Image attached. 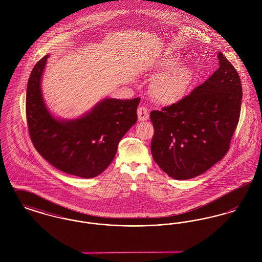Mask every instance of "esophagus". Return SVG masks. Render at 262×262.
Here are the masks:
<instances>
[{
    "label": "esophagus",
    "mask_w": 262,
    "mask_h": 262,
    "mask_svg": "<svg viewBox=\"0 0 262 262\" xmlns=\"http://www.w3.org/2000/svg\"><path fill=\"white\" fill-rule=\"evenodd\" d=\"M137 118H138V121H139V122L148 120V118H149L148 110H147L145 107H143V106L139 107V108L137 109Z\"/></svg>",
    "instance_id": "1"
}]
</instances>
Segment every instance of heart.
Segmentation results:
<instances>
[{
    "label": "heart",
    "instance_id": "b5f03b06",
    "mask_svg": "<svg viewBox=\"0 0 262 262\" xmlns=\"http://www.w3.org/2000/svg\"><path fill=\"white\" fill-rule=\"evenodd\" d=\"M182 59L177 55H166L155 66L158 72L150 92L154 99L163 105H172L183 99L194 78V71L188 64H180Z\"/></svg>",
    "mask_w": 262,
    "mask_h": 262
}]
</instances>
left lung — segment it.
Listing matches in <instances>:
<instances>
[{"instance_id":"obj_1","label":"left lung","mask_w":262,"mask_h":262,"mask_svg":"<svg viewBox=\"0 0 262 262\" xmlns=\"http://www.w3.org/2000/svg\"><path fill=\"white\" fill-rule=\"evenodd\" d=\"M218 61V70L189 95L162 111L150 113L152 157L176 180L203 174L230 148L243 89L236 69L221 52Z\"/></svg>"}]
</instances>
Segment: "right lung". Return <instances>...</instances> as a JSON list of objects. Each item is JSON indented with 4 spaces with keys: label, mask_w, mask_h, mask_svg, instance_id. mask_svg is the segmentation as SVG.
I'll return each mask as SVG.
<instances>
[{
    "label": "right lung",
    "mask_w": 262,
    "mask_h": 262,
    "mask_svg": "<svg viewBox=\"0 0 262 262\" xmlns=\"http://www.w3.org/2000/svg\"><path fill=\"white\" fill-rule=\"evenodd\" d=\"M48 57L38 61L28 78L25 111L31 141L58 170L94 178L111 164L120 140L137 123L140 99L106 98L77 119H57L49 112L41 91Z\"/></svg>",
    "instance_id": "add662e5"
}]
</instances>
